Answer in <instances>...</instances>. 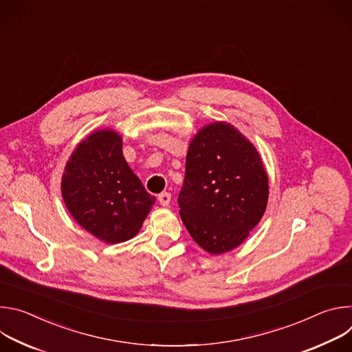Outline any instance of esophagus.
I'll list each match as a JSON object with an SVG mask.
<instances>
[{"label":"esophagus","instance_id":"34e87169","mask_svg":"<svg viewBox=\"0 0 352 352\" xmlns=\"http://www.w3.org/2000/svg\"><path fill=\"white\" fill-rule=\"evenodd\" d=\"M159 202H160V205L162 206H170V204H171V193H168V192H163V193H160L159 195Z\"/></svg>","mask_w":352,"mask_h":352}]
</instances>
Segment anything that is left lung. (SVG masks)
Instances as JSON below:
<instances>
[{
	"mask_svg": "<svg viewBox=\"0 0 352 352\" xmlns=\"http://www.w3.org/2000/svg\"><path fill=\"white\" fill-rule=\"evenodd\" d=\"M269 177L254 143L234 125L216 121L192 138L178 196L193 241L212 255L239 246L262 220Z\"/></svg>",
	"mask_w": 352,
	"mask_h": 352,
	"instance_id": "1",
	"label": "left lung"
}]
</instances>
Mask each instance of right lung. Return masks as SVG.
Here are the masks:
<instances>
[{
    "label": "right lung",
    "mask_w": 352,
    "mask_h": 352,
    "mask_svg": "<svg viewBox=\"0 0 352 352\" xmlns=\"http://www.w3.org/2000/svg\"><path fill=\"white\" fill-rule=\"evenodd\" d=\"M61 193L76 223L106 243L133 238L156 200L128 166L121 135L107 128L76 146L63 173Z\"/></svg>",
    "instance_id": "add662e5"
}]
</instances>
